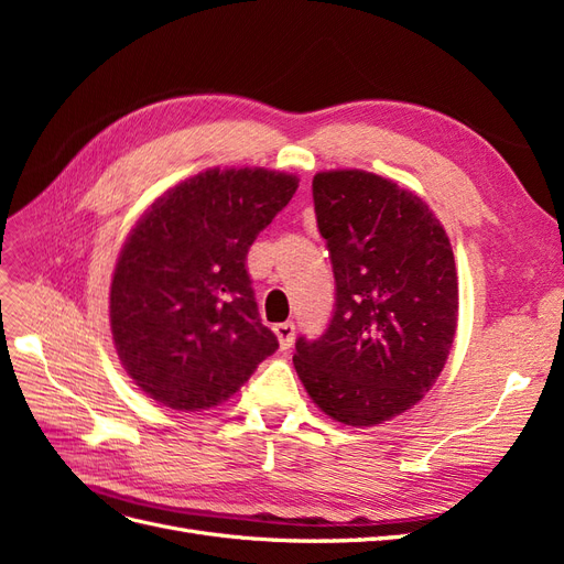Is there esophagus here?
Instances as JSON below:
<instances>
[{"mask_svg": "<svg viewBox=\"0 0 564 564\" xmlns=\"http://www.w3.org/2000/svg\"><path fill=\"white\" fill-rule=\"evenodd\" d=\"M294 334H296V329H294V322H282V324H275V336H278V340H280V348H282V350L292 348V344H294Z\"/></svg>", "mask_w": 564, "mask_h": 564, "instance_id": "1", "label": "esophagus"}]
</instances>
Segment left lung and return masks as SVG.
<instances>
[{
	"label": "left lung",
	"mask_w": 564,
	"mask_h": 564,
	"mask_svg": "<svg viewBox=\"0 0 564 564\" xmlns=\"http://www.w3.org/2000/svg\"><path fill=\"white\" fill-rule=\"evenodd\" d=\"M319 235L336 280L329 327L296 340L313 402L346 425L412 409L447 362L458 317L449 237L416 193L360 169L313 178Z\"/></svg>",
	"instance_id": "8db88e82"
}]
</instances>
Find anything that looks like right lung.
<instances>
[{
    "instance_id": "obj_1",
    "label": "right lung",
    "mask_w": 564,
    "mask_h": 564,
    "mask_svg": "<svg viewBox=\"0 0 564 564\" xmlns=\"http://www.w3.org/2000/svg\"><path fill=\"white\" fill-rule=\"evenodd\" d=\"M296 187V176L268 169H209L141 216L115 265L110 327L145 395L178 412L216 406L278 350L247 253Z\"/></svg>"
}]
</instances>
